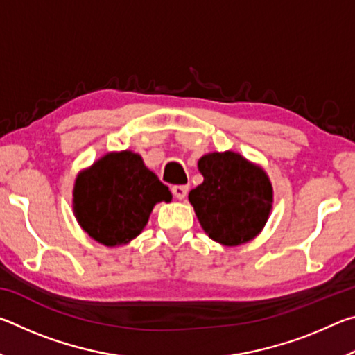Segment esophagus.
<instances>
[{
  "instance_id": "esophagus-1",
  "label": "esophagus",
  "mask_w": 355,
  "mask_h": 355,
  "mask_svg": "<svg viewBox=\"0 0 355 355\" xmlns=\"http://www.w3.org/2000/svg\"><path fill=\"white\" fill-rule=\"evenodd\" d=\"M188 191H189V188L186 184H177V186H173V188H172L173 196H175L178 200H183L186 194H188Z\"/></svg>"
}]
</instances>
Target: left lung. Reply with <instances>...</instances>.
I'll use <instances>...</instances> for the list:
<instances>
[{"label": "left lung", "mask_w": 355, "mask_h": 355, "mask_svg": "<svg viewBox=\"0 0 355 355\" xmlns=\"http://www.w3.org/2000/svg\"><path fill=\"white\" fill-rule=\"evenodd\" d=\"M197 167L203 183L188 199L203 232L228 248L260 235L274 203L266 171L232 150L203 155Z\"/></svg>", "instance_id": "8db88e82"}]
</instances>
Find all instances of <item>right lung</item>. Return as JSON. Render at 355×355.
Returning <instances> with one entry per match:
<instances>
[{
	"label": "right lung",
	"instance_id": "obj_1",
	"mask_svg": "<svg viewBox=\"0 0 355 355\" xmlns=\"http://www.w3.org/2000/svg\"><path fill=\"white\" fill-rule=\"evenodd\" d=\"M172 192L131 150L110 152L76 175L73 214L95 241L116 248L139 236L153 207Z\"/></svg>",
	"mask_w": 355,
	"mask_h": 355
}]
</instances>
